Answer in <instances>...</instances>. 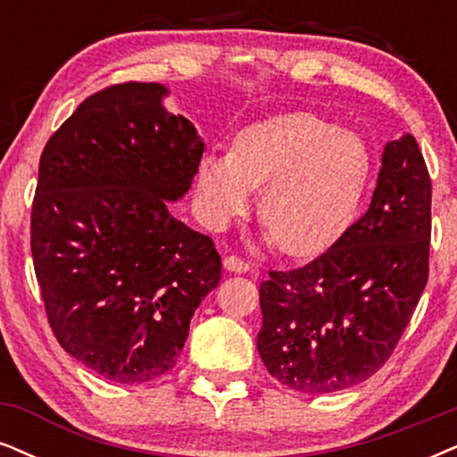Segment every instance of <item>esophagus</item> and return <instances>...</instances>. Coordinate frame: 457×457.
I'll list each match as a JSON object with an SVG mask.
<instances>
[{
  "label": "esophagus",
  "mask_w": 457,
  "mask_h": 457,
  "mask_svg": "<svg viewBox=\"0 0 457 457\" xmlns=\"http://www.w3.org/2000/svg\"><path fill=\"white\" fill-rule=\"evenodd\" d=\"M223 268L228 271H234V274H246V271L251 270V263H246L245 259L236 255H228L223 259Z\"/></svg>",
  "instance_id": "obj_1"
}]
</instances>
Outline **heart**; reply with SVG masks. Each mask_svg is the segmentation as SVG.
<instances>
[{"mask_svg":"<svg viewBox=\"0 0 457 457\" xmlns=\"http://www.w3.org/2000/svg\"><path fill=\"white\" fill-rule=\"evenodd\" d=\"M373 155L358 132L314 113H285L242 129L232 152L206 149L195 169L200 215L223 229L262 187L263 240L291 257L327 251L354 221Z\"/></svg>","mask_w":457,"mask_h":457,"instance_id":"b5f03b06","label":"heart"}]
</instances>
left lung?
<instances>
[{"label": "left lung", "mask_w": 457, "mask_h": 457, "mask_svg": "<svg viewBox=\"0 0 457 457\" xmlns=\"http://www.w3.org/2000/svg\"><path fill=\"white\" fill-rule=\"evenodd\" d=\"M430 177L405 132L384 145L371 204L319 259L259 287L257 350L274 379L328 395L379 371L428 280Z\"/></svg>", "instance_id": "1"}]
</instances>
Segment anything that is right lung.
<instances>
[{
  "mask_svg": "<svg viewBox=\"0 0 457 457\" xmlns=\"http://www.w3.org/2000/svg\"><path fill=\"white\" fill-rule=\"evenodd\" d=\"M169 95L155 82L96 92L39 160L31 253L50 327L67 354L118 384L170 371L221 280L212 240L169 209L204 152Z\"/></svg>",
  "mask_w": 457,
  "mask_h": 457,
  "instance_id": "add662e5",
  "label": "right lung"
}]
</instances>
